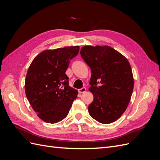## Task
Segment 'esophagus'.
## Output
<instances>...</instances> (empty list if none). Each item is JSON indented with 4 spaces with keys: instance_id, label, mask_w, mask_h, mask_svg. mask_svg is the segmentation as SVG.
Segmentation results:
<instances>
[{
    "instance_id": "1",
    "label": "esophagus",
    "mask_w": 160,
    "mask_h": 160,
    "mask_svg": "<svg viewBox=\"0 0 160 160\" xmlns=\"http://www.w3.org/2000/svg\"><path fill=\"white\" fill-rule=\"evenodd\" d=\"M86 88H81V89H79V90H78V91H79V93H85V92L86 91Z\"/></svg>"
}]
</instances>
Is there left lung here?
I'll return each instance as SVG.
<instances>
[{"mask_svg":"<svg viewBox=\"0 0 160 160\" xmlns=\"http://www.w3.org/2000/svg\"><path fill=\"white\" fill-rule=\"evenodd\" d=\"M80 53L91 71L89 90L93 101L88 107L89 113L99 123H113L126 110L132 95L134 80L129 62L108 45H86Z\"/></svg>","mask_w":160,"mask_h":160,"instance_id":"obj_1","label":"left lung"}]
</instances>
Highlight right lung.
Returning a JSON list of instances; mask_svg holds the SVG:
<instances>
[{
  "label": "right lung",
  "mask_w": 160,
  "mask_h": 160,
  "mask_svg": "<svg viewBox=\"0 0 160 160\" xmlns=\"http://www.w3.org/2000/svg\"><path fill=\"white\" fill-rule=\"evenodd\" d=\"M79 46L45 50L35 57L25 78L27 98L38 118L56 123L68 115L78 91L69 85L65 74Z\"/></svg>",
  "instance_id": "right-lung-1"
}]
</instances>
